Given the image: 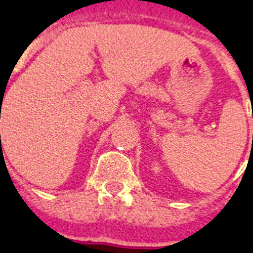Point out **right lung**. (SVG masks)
Instances as JSON below:
<instances>
[{
    "label": "right lung",
    "mask_w": 253,
    "mask_h": 253,
    "mask_svg": "<svg viewBox=\"0 0 253 253\" xmlns=\"http://www.w3.org/2000/svg\"><path fill=\"white\" fill-rule=\"evenodd\" d=\"M0 137H1V135H0Z\"/></svg>",
    "instance_id": "add662e5"
}]
</instances>
